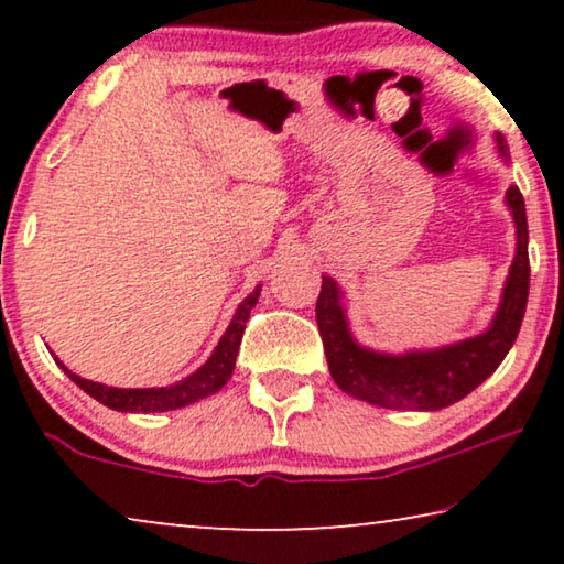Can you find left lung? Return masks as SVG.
<instances>
[{
	"instance_id": "obj_1",
	"label": "left lung",
	"mask_w": 564,
	"mask_h": 564,
	"mask_svg": "<svg viewBox=\"0 0 564 564\" xmlns=\"http://www.w3.org/2000/svg\"><path fill=\"white\" fill-rule=\"evenodd\" d=\"M498 153L508 159L503 135L496 138ZM506 203L516 223V257L508 272L496 318L480 336L442 349L384 354L354 341L341 305V288L323 276L315 321L326 349L328 369L338 388L380 408L398 411H442L469 395L496 372L519 336L529 300V228L519 187H508Z\"/></svg>"
}]
</instances>
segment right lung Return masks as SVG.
<instances>
[{
    "mask_svg": "<svg viewBox=\"0 0 564 564\" xmlns=\"http://www.w3.org/2000/svg\"><path fill=\"white\" fill-rule=\"evenodd\" d=\"M259 292H261V284L251 292L249 297L243 300L241 305H238L234 321H230L226 334H223L218 346H215L210 359H207L205 365L197 369V372L184 377L182 382L169 384V388H133V390L107 388V384L84 380V377L74 375L72 369H66L64 365H61L58 359L56 361H58V367L64 369V372L72 377V380L79 384L84 392H87V395L99 400V403L107 408H112V411H122V413L176 411V408L192 405V403H197V400L213 395V392H218L223 384L230 380V375H234V367H236L238 346H241V338H243L246 321H249L251 307L257 305Z\"/></svg>",
    "mask_w": 564,
    "mask_h": 564,
    "instance_id": "add662e5",
    "label": "right lung"
}]
</instances>
